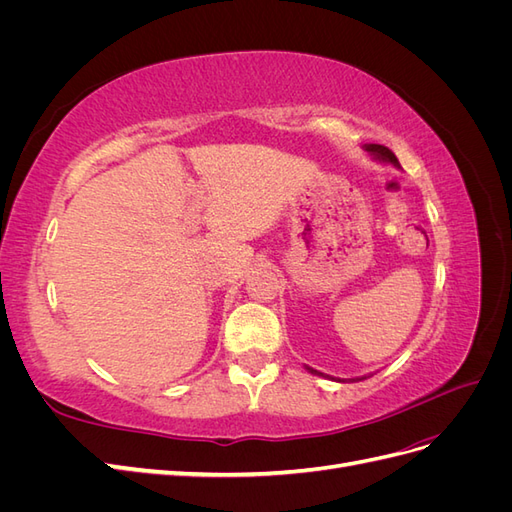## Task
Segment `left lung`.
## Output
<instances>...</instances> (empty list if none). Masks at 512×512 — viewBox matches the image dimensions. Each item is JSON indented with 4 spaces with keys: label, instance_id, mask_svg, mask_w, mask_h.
Masks as SVG:
<instances>
[{
    "label": "left lung",
    "instance_id": "left-lung-1",
    "mask_svg": "<svg viewBox=\"0 0 512 512\" xmlns=\"http://www.w3.org/2000/svg\"><path fill=\"white\" fill-rule=\"evenodd\" d=\"M365 149H367L374 158H378V160H382V162H391L393 166H399V160L395 158V153H393L389 147H384V145H365ZM307 369L312 371V374L324 376V374H320V371H316V369H312V367H307ZM333 380H335V378H333ZM339 382H344V380H339Z\"/></svg>",
    "mask_w": 512,
    "mask_h": 512
}]
</instances>
